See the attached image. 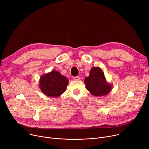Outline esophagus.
<instances>
[{"label": "esophagus", "instance_id": "1", "mask_svg": "<svg viewBox=\"0 0 149 149\" xmlns=\"http://www.w3.org/2000/svg\"><path fill=\"white\" fill-rule=\"evenodd\" d=\"M80 79H81L80 77H79V76L74 77V80H75V81H79Z\"/></svg>", "mask_w": 149, "mask_h": 149}]
</instances>
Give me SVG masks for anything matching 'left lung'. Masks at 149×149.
I'll return each instance as SVG.
<instances>
[{"mask_svg":"<svg viewBox=\"0 0 149 149\" xmlns=\"http://www.w3.org/2000/svg\"><path fill=\"white\" fill-rule=\"evenodd\" d=\"M86 89L95 97L107 95L112 88V85L107 81L104 73L99 67H93L89 76L85 78Z\"/></svg>","mask_w":149,"mask_h":149,"instance_id":"8db88e82","label":"left lung"}]
</instances>
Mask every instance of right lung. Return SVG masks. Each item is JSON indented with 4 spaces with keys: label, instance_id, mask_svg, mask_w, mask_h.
<instances>
[{
    "label": "right lung",
    "instance_id": "obj_1",
    "mask_svg": "<svg viewBox=\"0 0 149 149\" xmlns=\"http://www.w3.org/2000/svg\"><path fill=\"white\" fill-rule=\"evenodd\" d=\"M68 84L66 77L57 70H52L41 76L39 87L41 92L48 97H57L65 91Z\"/></svg>",
    "mask_w": 149,
    "mask_h": 149
}]
</instances>
